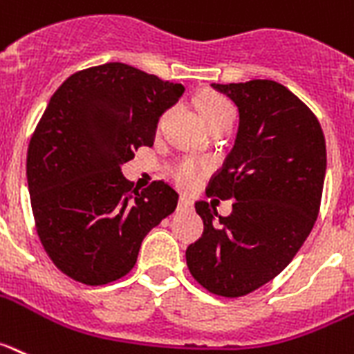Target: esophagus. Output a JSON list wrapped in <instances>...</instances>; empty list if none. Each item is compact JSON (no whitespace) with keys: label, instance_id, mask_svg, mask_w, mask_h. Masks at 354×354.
<instances>
[{"label":"esophagus","instance_id":"esophagus-1","mask_svg":"<svg viewBox=\"0 0 354 354\" xmlns=\"http://www.w3.org/2000/svg\"><path fill=\"white\" fill-rule=\"evenodd\" d=\"M193 207V201L189 197H186V195H183V197L179 198V209H192Z\"/></svg>","mask_w":354,"mask_h":354}]
</instances>
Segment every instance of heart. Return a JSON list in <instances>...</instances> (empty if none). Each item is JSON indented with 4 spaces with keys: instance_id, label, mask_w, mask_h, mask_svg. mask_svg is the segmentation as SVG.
<instances>
[{
    "instance_id": "1",
    "label": "heart",
    "mask_w": 354,
    "mask_h": 354,
    "mask_svg": "<svg viewBox=\"0 0 354 354\" xmlns=\"http://www.w3.org/2000/svg\"><path fill=\"white\" fill-rule=\"evenodd\" d=\"M198 111H201L202 120L206 122L207 127H213L223 120H234V107L225 96L216 95V93H207L202 95L197 102ZM207 166L201 161H183L171 170V177L183 188H192L193 184L206 174Z\"/></svg>"
}]
</instances>
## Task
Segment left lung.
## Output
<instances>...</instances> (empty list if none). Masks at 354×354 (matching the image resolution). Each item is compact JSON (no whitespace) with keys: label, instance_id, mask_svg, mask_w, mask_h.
<instances>
[{"label":"left lung","instance_id":"left-lung-1","mask_svg":"<svg viewBox=\"0 0 354 354\" xmlns=\"http://www.w3.org/2000/svg\"><path fill=\"white\" fill-rule=\"evenodd\" d=\"M211 86L236 104L240 127L206 193L236 202L229 216L204 201L195 204L204 232L186 249V263L207 292L241 297L274 279L312 231L324 188L326 141L315 114L274 80Z\"/></svg>","mask_w":354,"mask_h":354}]
</instances>
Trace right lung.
I'll list each match as a JSON object with an SVG mask.
<instances>
[{
  "label": "right lung",
  "instance_id": "obj_1",
  "mask_svg": "<svg viewBox=\"0 0 354 354\" xmlns=\"http://www.w3.org/2000/svg\"><path fill=\"white\" fill-rule=\"evenodd\" d=\"M183 84L122 62L66 78L32 134L26 156L39 240L62 274L107 285L132 270L141 241L171 214L179 195L165 180L143 192L122 174L157 122L177 104Z\"/></svg>",
  "mask_w": 354,
  "mask_h": 354
}]
</instances>
